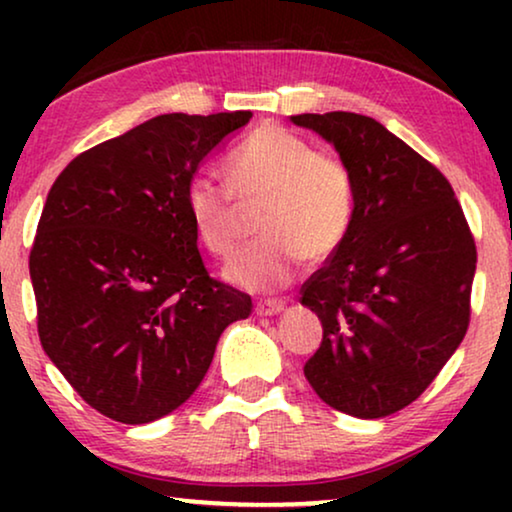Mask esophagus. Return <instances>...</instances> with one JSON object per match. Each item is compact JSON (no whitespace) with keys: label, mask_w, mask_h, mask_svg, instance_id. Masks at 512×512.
Segmentation results:
<instances>
[{"label":"esophagus","mask_w":512,"mask_h":512,"mask_svg":"<svg viewBox=\"0 0 512 512\" xmlns=\"http://www.w3.org/2000/svg\"><path fill=\"white\" fill-rule=\"evenodd\" d=\"M254 310L261 317H272V314H279L284 310V303L282 300H265V303H256Z\"/></svg>","instance_id":"34e87169"}]
</instances>
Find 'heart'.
<instances>
[{
	"label": "heart",
	"mask_w": 512,
	"mask_h": 512,
	"mask_svg": "<svg viewBox=\"0 0 512 512\" xmlns=\"http://www.w3.org/2000/svg\"><path fill=\"white\" fill-rule=\"evenodd\" d=\"M226 181L198 174L188 181L186 209L202 247L228 258L240 240L242 207H261L258 233L226 268L249 291L282 289L305 258L319 263L347 240L356 212V181L347 160L312 149L298 132L265 123L228 156Z\"/></svg>",
	"instance_id": "obj_1"
}]
</instances>
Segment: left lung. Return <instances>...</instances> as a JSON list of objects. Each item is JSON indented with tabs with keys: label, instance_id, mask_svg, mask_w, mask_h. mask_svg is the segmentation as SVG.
I'll list each match as a JSON object with an SVG mask.
<instances>
[{
	"label": "left lung",
	"instance_id": "left-lung-1",
	"mask_svg": "<svg viewBox=\"0 0 512 512\" xmlns=\"http://www.w3.org/2000/svg\"><path fill=\"white\" fill-rule=\"evenodd\" d=\"M352 167L356 212L342 247L303 284L324 338L305 377L321 401L380 419L417 401L471 321L475 240L450 181L375 118L291 116Z\"/></svg>",
	"mask_w": 512,
	"mask_h": 512
}]
</instances>
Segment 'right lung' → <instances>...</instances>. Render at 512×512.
<instances>
[{
    "instance_id": "add662e5",
    "label": "right lung",
    "mask_w": 512,
    "mask_h": 512,
    "mask_svg": "<svg viewBox=\"0 0 512 512\" xmlns=\"http://www.w3.org/2000/svg\"><path fill=\"white\" fill-rule=\"evenodd\" d=\"M251 111L163 114L76 156L30 251L44 352L90 408L149 424L186 403L251 298L202 263L186 188Z\"/></svg>"
}]
</instances>
